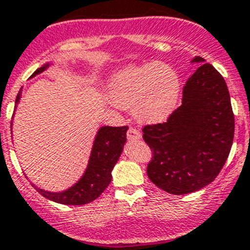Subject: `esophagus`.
Here are the masks:
<instances>
[{
    "label": "esophagus",
    "mask_w": 250,
    "mask_h": 250,
    "mask_svg": "<svg viewBox=\"0 0 250 250\" xmlns=\"http://www.w3.org/2000/svg\"><path fill=\"white\" fill-rule=\"evenodd\" d=\"M139 139H141L140 131L136 130L135 127H130V129L127 130V140L134 141V140H139Z\"/></svg>",
    "instance_id": "esophagus-1"
}]
</instances>
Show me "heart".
<instances>
[{
	"mask_svg": "<svg viewBox=\"0 0 250 250\" xmlns=\"http://www.w3.org/2000/svg\"><path fill=\"white\" fill-rule=\"evenodd\" d=\"M179 95L178 75L161 62L124 68L110 83L112 103L121 109L132 110L135 118L145 124L167 120L175 110Z\"/></svg>",
	"mask_w": 250,
	"mask_h": 250,
	"instance_id": "obj_1",
	"label": "heart"
}]
</instances>
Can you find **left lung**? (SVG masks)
<instances>
[{
	"label": "left lung",
	"instance_id": "1",
	"mask_svg": "<svg viewBox=\"0 0 250 250\" xmlns=\"http://www.w3.org/2000/svg\"><path fill=\"white\" fill-rule=\"evenodd\" d=\"M193 62H204L195 56ZM152 151L146 173L156 187L175 195L210 184L224 167L234 138L228 87L210 63H203L183 87L182 105L161 124L145 125Z\"/></svg>",
	"mask_w": 250,
	"mask_h": 250
}]
</instances>
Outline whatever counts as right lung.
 Listing matches in <instances>:
<instances>
[{
  "label": "right lung",
  "instance_id": "1",
  "mask_svg": "<svg viewBox=\"0 0 250 250\" xmlns=\"http://www.w3.org/2000/svg\"><path fill=\"white\" fill-rule=\"evenodd\" d=\"M48 63L37 68L32 76L41 74L47 68ZM21 96V90L16 98V104ZM127 126H103L99 129L98 135L92 145L91 155L85 174L70 189L61 193H51L37 189L40 194L52 202L66 205H83L94 202L101 195L111 183V170L118 163L125 141H126Z\"/></svg>",
  "mask_w": 250,
  "mask_h": 250
}]
</instances>
